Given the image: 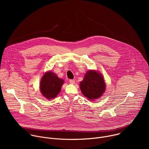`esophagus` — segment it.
Masks as SVG:
<instances>
[{"label": "esophagus", "mask_w": 149, "mask_h": 149, "mask_svg": "<svg viewBox=\"0 0 149 149\" xmlns=\"http://www.w3.org/2000/svg\"><path fill=\"white\" fill-rule=\"evenodd\" d=\"M69 81H70V83L71 84H74L75 83V80L74 79H70Z\"/></svg>", "instance_id": "1"}]
</instances>
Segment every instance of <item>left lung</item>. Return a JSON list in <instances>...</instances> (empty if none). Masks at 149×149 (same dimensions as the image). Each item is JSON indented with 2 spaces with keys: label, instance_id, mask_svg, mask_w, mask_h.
<instances>
[{
  "label": "left lung",
  "instance_id": "obj_1",
  "mask_svg": "<svg viewBox=\"0 0 149 149\" xmlns=\"http://www.w3.org/2000/svg\"><path fill=\"white\" fill-rule=\"evenodd\" d=\"M105 88V84L102 76L95 71H88L80 82L82 93L90 100H94L101 97Z\"/></svg>",
  "mask_w": 149,
  "mask_h": 149
}]
</instances>
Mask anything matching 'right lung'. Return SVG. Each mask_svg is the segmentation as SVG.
<instances>
[{
	"instance_id": "right-lung-1",
	"label": "right lung",
	"mask_w": 149,
	"mask_h": 149,
	"mask_svg": "<svg viewBox=\"0 0 149 149\" xmlns=\"http://www.w3.org/2000/svg\"><path fill=\"white\" fill-rule=\"evenodd\" d=\"M63 80L58 78L52 72H47L41 79L40 90L42 95L50 100L56 97L61 91Z\"/></svg>"
}]
</instances>
